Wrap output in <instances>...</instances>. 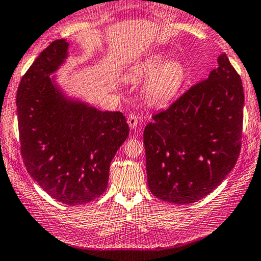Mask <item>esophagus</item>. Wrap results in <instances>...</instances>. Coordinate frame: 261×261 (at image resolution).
<instances>
[{"mask_svg":"<svg viewBox=\"0 0 261 261\" xmlns=\"http://www.w3.org/2000/svg\"><path fill=\"white\" fill-rule=\"evenodd\" d=\"M127 122H128V125H129L132 129L137 128V125H138V117H137V114L130 113L129 116H128Z\"/></svg>","mask_w":261,"mask_h":261,"instance_id":"esophagus-1","label":"esophagus"}]
</instances>
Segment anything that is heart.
I'll list each match as a JSON object with an SVG mask.
<instances>
[{
    "mask_svg": "<svg viewBox=\"0 0 261 261\" xmlns=\"http://www.w3.org/2000/svg\"><path fill=\"white\" fill-rule=\"evenodd\" d=\"M150 77L144 88V97L153 105L168 102L180 91L186 80V68L179 61L165 62L161 55H152L130 67L125 73L129 82H141Z\"/></svg>",
    "mask_w": 261,
    "mask_h": 261,
    "instance_id": "heart-1",
    "label": "heart"
}]
</instances>
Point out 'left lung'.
Instances as JSON below:
<instances>
[{"label":"left lung","mask_w":261,"mask_h":261,"mask_svg":"<svg viewBox=\"0 0 261 261\" xmlns=\"http://www.w3.org/2000/svg\"><path fill=\"white\" fill-rule=\"evenodd\" d=\"M217 69L195 83L144 128L148 188L173 204L212 193L230 173L242 148V78L225 53Z\"/></svg>","instance_id":"obj_1"}]
</instances>
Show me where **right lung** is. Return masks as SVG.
Listing matches in <instances>:
<instances>
[{"mask_svg": "<svg viewBox=\"0 0 261 261\" xmlns=\"http://www.w3.org/2000/svg\"><path fill=\"white\" fill-rule=\"evenodd\" d=\"M68 43L53 41L18 86L21 154L44 192L68 205L92 201L107 189L109 165L129 134L120 112H102L67 99L49 74L67 57Z\"/></svg>", "mask_w": 261, "mask_h": 261, "instance_id": "1", "label": "right lung"}]
</instances>
